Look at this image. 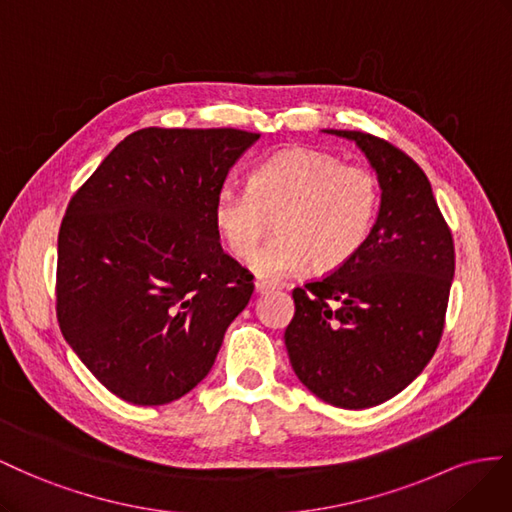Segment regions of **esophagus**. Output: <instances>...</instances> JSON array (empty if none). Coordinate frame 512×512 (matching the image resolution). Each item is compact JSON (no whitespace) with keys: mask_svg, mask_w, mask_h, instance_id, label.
I'll use <instances>...</instances> for the list:
<instances>
[{"mask_svg":"<svg viewBox=\"0 0 512 512\" xmlns=\"http://www.w3.org/2000/svg\"><path fill=\"white\" fill-rule=\"evenodd\" d=\"M276 285L270 283V281H264V279H257L255 281V291L257 294H268V291H274Z\"/></svg>","mask_w":512,"mask_h":512,"instance_id":"esophagus-1","label":"esophagus"}]
</instances>
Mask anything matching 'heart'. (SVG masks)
<instances>
[{
    "label": "heart",
    "instance_id": "heart-1",
    "mask_svg": "<svg viewBox=\"0 0 512 512\" xmlns=\"http://www.w3.org/2000/svg\"><path fill=\"white\" fill-rule=\"evenodd\" d=\"M377 175L339 156L294 148L257 165L248 191L223 186L214 197V223L233 257H248L270 231L251 268L264 279H283L306 264L332 272L349 264L369 240L379 212Z\"/></svg>",
    "mask_w": 512,
    "mask_h": 512
}]
</instances>
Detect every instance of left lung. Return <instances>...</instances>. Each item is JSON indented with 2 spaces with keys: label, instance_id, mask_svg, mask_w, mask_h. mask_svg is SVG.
Segmentation results:
<instances>
[{
  "label": "left lung",
  "instance_id": "obj_1",
  "mask_svg": "<svg viewBox=\"0 0 512 512\" xmlns=\"http://www.w3.org/2000/svg\"><path fill=\"white\" fill-rule=\"evenodd\" d=\"M354 139L382 186L362 251L339 270L291 291L289 362L315 397L364 410L410 386L440 345L455 274V242L431 184L397 145L360 130Z\"/></svg>",
  "mask_w": 512,
  "mask_h": 512
}]
</instances>
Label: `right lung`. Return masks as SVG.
<instances>
[{
	"label": "right lung",
	"mask_w": 512,
	"mask_h": 512,
	"mask_svg": "<svg viewBox=\"0 0 512 512\" xmlns=\"http://www.w3.org/2000/svg\"><path fill=\"white\" fill-rule=\"evenodd\" d=\"M257 139L240 128H141L72 195L57 236V321L115 397H184L251 300L253 274L218 242L214 197Z\"/></svg>",
	"instance_id": "right-lung-1"
}]
</instances>
